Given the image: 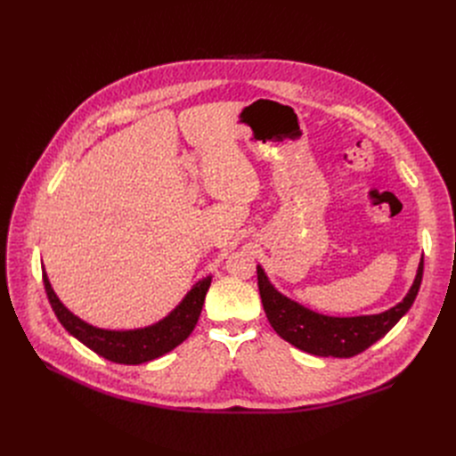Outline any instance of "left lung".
<instances>
[{
	"label": "left lung",
	"instance_id": "1",
	"mask_svg": "<svg viewBox=\"0 0 456 456\" xmlns=\"http://www.w3.org/2000/svg\"><path fill=\"white\" fill-rule=\"evenodd\" d=\"M423 277V258L404 299L387 313L373 316L332 318L313 313L306 306L279 294L268 281L265 270L256 266V279L262 306L268 322L279 337L301 351L318 356L349 358L366 351L406 314L412 306Z\"/></svg>",
	"mask_w": 456,
	"mask_h": 456
}]
</instances>
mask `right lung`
Segmentation results:
<instances>
[{
	"instance_id": "obj_1",
	"label": "right lung",
	"mask_w": 456,
	"mask_h": 456,
	"mask_svg": "<svg viewBox=\"0 0 456 456\" xmlns=\"http://www.w3.org/2000/svg\"><path fill=\"white\" fill-rule=\"evenodd\" d=\"M42 279L47 299H50L53 313L62 327L88 349L116 364L150 362L183 344L200 320L205 296L212 281L210 277L200 281L172 313L155 325L134 330H107L88 325L71 314L55 296L45 272H42Z\"/></svg>"
}]
</instances>
